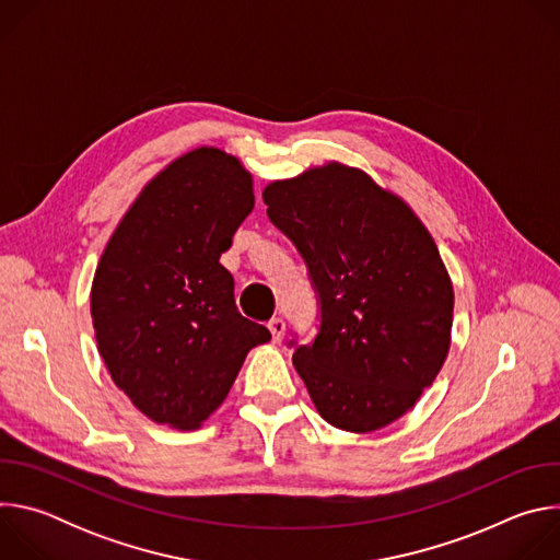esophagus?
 <instances>
[{
  "label": "esophagus",
  "instance_id": "1",
  "mask_svg": "<svg viewBox=\"0 0 560 560\" xmlns=\"http://www.w3.org/2000/svg\"><path fill=\"white\" fill-rule=\"evenodd\" d=\"M268 330L272 332V341H275V343H281V339H283V335H285V322H283V318L275 316V318H270Z\"/></svg>",
  "mask_w": 560,
  "mask_h": 560
}]
</instances>
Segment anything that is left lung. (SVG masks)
<instances>
[{"label": "left lung", "instance_id": "8db88e82", "mask_svg": "<svg viewBox=\"0 0 560 560\" xmlns=\"http://www.w3.org/2000/svg\"><path fill=\"white\" fill-rule=\"evenodd\" d=\"M264 201L322 305L314 341L292 354L314 408L346 432L389 425L450 350L454 290L432 234L401 197L337 162L272 182Z\"/></svg>", "mask_w": 560, "mask_h": 560}]
</instances>
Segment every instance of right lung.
I'll return each mask as SVG.
<instances>
[{
	"label": "right lung",
	"mask_w": 560,
	"mask_h": 560,
	"mask_svg": "<svg viewBox=\"0 0 560 560\" xmlns=\"http://www.w3.org/2000/svg\"><path fill=\"white\" fill-rule=\"evenodd\" d=\"M255 208L253 175L197 148L135 199L95 270L97 350L132 406L154 423L197 430L270 330L242 316L219 264Z\"/></svg>",
	"instance_id": "add662e5"
}]
</instances>
